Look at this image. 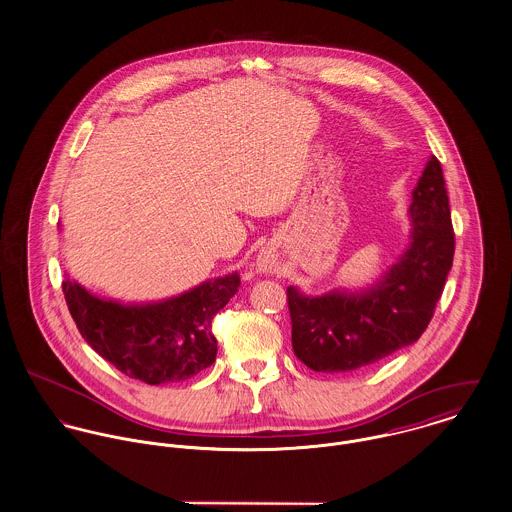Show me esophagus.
<instances>
[{
    "mask_svg": "<svg viewBox=\"0 0 512 512\" xmlns=\"http://www.w3.org/2000/svg\"><path fill=\"white\" fill-rule=\"evenodd\" d=\"M259 273H273V265L269 259H259Z\"/></svg>",
    "mask_w": 512,
    "mask_h": 512,
    "instance_id": "1",
    "label": "esophagus"
}]
</instances>
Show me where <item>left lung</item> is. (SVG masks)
<instances>
[{
	"label": "left lung",
	"instance_id": "1",
	"mask_svg": "<svg viewBox=\"0 0 512 512\" xmlns=\"http://www.w3.org/2000/svg\"><path fill=\"white\" fill-rule=\"evenodd\" d=\"M409 247L376 284L306 296L288 286L294 354L315 372H351L413 345L444 290L454 230L440 161L431 156L413 189Z\"/></svg>",
	"mask_w": 512,
	"mask_h": 512
}]
</instances>
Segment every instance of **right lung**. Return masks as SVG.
I'll use <instances>...</instances> for the list:
<instances>
[{
	"mask_svg": "<svg viewBox=\"0 0 512 512\" xmlns=\"http://www.w3.org/2000/svg\"><path fill=\"white\" fill-rule=\"evenodd\" d=\"M239 275L218 276L195 288L148 304H122L62 282L66 304L81 337L95 353L130 378L159 386L183 382L216 360L212 317L237 292Z\"/></svg>",
	"mask_w": 512,
	"mask_h": 512,
	"instance_id": "1",
	"label": "right lung"
}]
</instances>
